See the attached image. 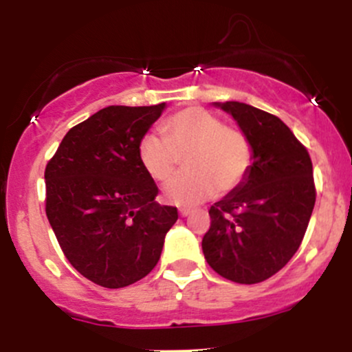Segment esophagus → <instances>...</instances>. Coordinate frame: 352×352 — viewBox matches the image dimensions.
Returning <instances> with one entry per match:
<instances>
[{
  "label": "esophagus",
  "mask_w": 352,
  "mask_h": 352,
  "mask_svg": "<svg viewBox=\"0 0 352 352\" xmlns=\"http://www.w3.org/2000/svg\"><path fill=\"white\" fill-rule=\"evenodd\" d=\"M179 214H180V217H187V215L192 214V210L190 208H180Z\"/></svg>",
  "instance_id": "obj_1"
}]
</instances>
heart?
<instances>
[{"instance_id":"obj_1","label":"heart","mask_w":352,"mask_h":352,"mask_svg":"<svg viewBox=\"0 0 352 352\" xmlns=\"http://www.w3.org/2000/svg\"><path fill=\"white\" fill-rule=\"evenodd\" d=\"M165 135L148 132L138 144L142 168L157 182H165L185 157L187 172L173 177L164 187L170 206L190 208L215 194H229L244 184L254 160L249 137L226 126L219 117L192 107L170 117Z\"/></svg>"}]
</instances>
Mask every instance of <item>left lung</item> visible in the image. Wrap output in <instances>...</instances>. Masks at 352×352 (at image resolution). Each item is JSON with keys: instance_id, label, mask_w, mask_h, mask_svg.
<instances>
[{"instance_id": "8db88e82", "label": "left lung", "mask_w": 352, "mask_h": 352, "mask_svg": "<svg viewBox=\"0 0 352 352\" xmlns=\"http://www.w3.org/2000/svg\"><path fill=\"white\" fill-rule=\"evenodd\" d=\"M249 137L252 167L241 187L208 210L202 239L206 261L239 284L269 279L291 261L306 234L316 204L312 162L276 115L241 102H215Z\"/></svg>"}]
</instances>
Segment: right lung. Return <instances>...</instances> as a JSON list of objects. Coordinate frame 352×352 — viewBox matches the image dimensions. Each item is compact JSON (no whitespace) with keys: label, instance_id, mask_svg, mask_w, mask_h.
Returning a JSON list of instances; mask_svg holds the SVG:
<instances>
[{"label":"right lung","instance_id":"right-lung-1","mask_svg":"<svg viewBox=\"0 0 352 352\" xmlns=\"http://www.w3.org/2000/svg\"><path fill=\"white\" fill-rule=\"evenodd\" d=\"M165 103L102 108L65 135L45 170L46 217L65 257L108 289L144 279L179 219L155 202L158 188L138 144Z\"/></svg>","mask_w":352,"mask_h":352}]
</instances>
